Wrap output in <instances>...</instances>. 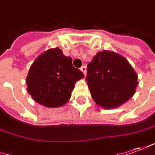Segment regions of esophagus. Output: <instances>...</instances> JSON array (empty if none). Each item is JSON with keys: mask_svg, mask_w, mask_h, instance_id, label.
<instances>
[{"mask_svg": "<svg viewBox=\"0 0 155 155\" xmlns=\"http://www.w3.org/2000/svg\"><path fill=\"white\" fill-rule=\"evenodd\" d=\"M81 70L82 72L84 73L85 76H86V66H82L81 68Z\"/></svg>", "mask_w": 155, "mask_h": 155, "instance_id": "obj_1", "label": "esophagus"}]
</instances>
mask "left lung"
I'll return each instance as SVG.
<instances>
[{
	"label": "left lung",
	"mask_w": 155,
	"mask_h": 155,
	"mask_svg": "<svg viewBox=\"0 0 155 155\" xmlns=\"http://www.w3.org/2000/svg\"><path fill=\"white\" fill-rule=\"evenodd\" d=\"M86 81L96 104L107 109L126 103L138 85L137 74L130 63L108 50L98 51L88 64Z\"/></svg>",
	"instance_id": "8db88e82"
}]
</instances>
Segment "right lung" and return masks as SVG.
<instances>
[{"label":"right lung","instance_id":"1","mask_svg":"<svg viewBox=\"0 0 155 155\" xmlns=\"http://www.w3.org/2000/svg\"><path fill=\"white\" fill-rule=\"evenodd\" d=\"M84 74L75 69L72 58L58 47L42 52L30 66L26 78L27 91L37 104L58 108L67 104L77 81Z\"/></svg>","mask_w":155,"mask_h":155}]
</instances>
